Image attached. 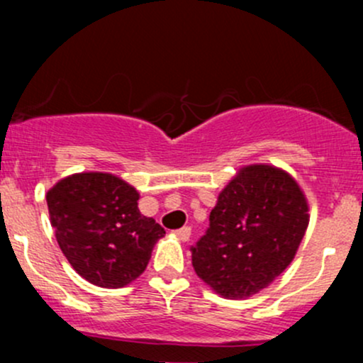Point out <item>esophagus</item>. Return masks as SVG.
Returning a JSON list of instances; mask_svg holds the SVG:
<instances>
[{
	"instance_id": "34e87169",
	"label": "esophagus",
	"mask_w": 363,
	"mask_h": 363,
	"mask_svg": "<svg viewBox=\"0 0 363 363\" xmlns=\"http://www.w3.org/2000/svg\"><path fill=\"white\" fill-rule=\"evenodd\" d=\"M174 235L177 237L179 240H182V242H186V240H189V237H191V228H189V226H182V228L175 230Z\"/></svg>"
}]
</instances>
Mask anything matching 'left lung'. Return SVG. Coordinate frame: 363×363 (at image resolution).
<instances>
[{
	"label": "left lung",
	"instance_id": "left-lung-1",
	"mask_svg": "<svg viewBox=\"0 0 363 363\" xmlns=\"http://www.w3.org/2000/svg\"><path fill=\"white\" fill-rule=\"evenodd\" d=\"M296 181L270 164H250L219 193L208 228L191 246L195 272L225 298H246L284 272L309 225Z\"/></svg>",
	"mask_w": 363,
	"mask_h": 363
}]
</instances>
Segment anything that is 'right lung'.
Returning a JSON list of instances; mask_svg holds the SVG:
<instances>
[{
    "instance_id": "right-lung-1",
    "label": "right lung",
    "mask_w": 363,
    "mask_h": 363,
    "mask_svg": "<svg viewBox=\"0 0 363 363\" xmlns=\"http://www.w3.org/2000/svg\"><path fill=\"white\" fill-rule=\"evenodd\" d=\"M50 223L77 274L101 288H123L147 267L164 230L138 211V193L104 172L73 174L47 193Z\"/></svg>"
}]
</instances>
